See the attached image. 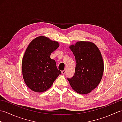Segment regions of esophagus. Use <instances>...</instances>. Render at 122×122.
<instances>
[{
  "label": "esophagus",
  "mask_w": 122,
  "mask_h": 122,
  "mask_svg": "<svg viewBox=\"0 0 122 122\" xmlns=\"http://www.w3.org/2000/svg\"><path fill=\"white\" fill-rule=\"evenodd\" d=\"M66 70H64L62 71L61 73H62V74H64L66 73Z\"/></svg>",
  "instance_id": "esophagus-1"
}]
</instances>
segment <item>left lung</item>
Listing matches in <instances>:
<instances>
[{
	"label": "left lung",
	"instance_id": "obj_1",
	"mask_svg": "<svg viewBox=\"0 0 122 122\" xmlns=\"http://www.w3.org/2000/svg\"><path fill=\"white\" fill-rule=\"evenodd\" d=\"M70 49L76 58V66L73 76L68 80L76 92L87 94L102 78L104 63L101 52L94 43L88 41H78Z\"/></svg>",
	"mask_w": 122,
	"mask_h": 122
}]
</instances>
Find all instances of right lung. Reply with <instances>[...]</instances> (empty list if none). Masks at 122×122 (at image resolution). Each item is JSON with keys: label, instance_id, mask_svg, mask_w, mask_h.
<instances>
[{"label": "right lung", "instance_id": "add662e5", "mask_svg": "<svg viewBox=\"0 0 122 122\" xmlns=\"http://www.w3.org/2000/svg\"><path fill=\"white\" fill-rule=\"evenodd\" d=\"M59 46L57 41L43 36L36 38L28 45L22 60V76L25 83L33 91H46L61 74L55 60L50 58L51 53Z\"/></svg>", "mask_w": 122, "mask_h": 122}]
</instances>
